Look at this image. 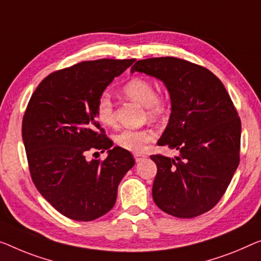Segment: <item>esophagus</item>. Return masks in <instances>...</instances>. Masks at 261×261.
Segmentation results:
<instances>
[{"mask_svg":"<svg viewBox=\"0 0 261 261\" xmlns=\"http://www.w3.org/2000/svg\"><path fill=\"white\" fill-rule=\"evenodd\" d=\"M134 157H135V161L138 163V162H141L142 159L145 158L146 155H145V154H141V153H135V154H134Z\"/></svg>","mask_w":261,"mask_h":261,"instance_id":"34e87169","label":"esophagus"}]
</instances>
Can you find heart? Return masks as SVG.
Here are the masks:
<instances>
[{"instance_id":"1","label":"heart","mask_w":261,"mask_h":261,"mask_svg":"<svg viewBox=\"0 0 261 261\" xmlns=\"http://www.w3.org/2000/svg\"><path fill=\"white\" fill-rule=\"evenodd\" d=\"M122 91L127 98L146 108L150 118H159L165 114L169 108V100L164 95L155 93L152 82L135 77L124 84ZM97 118L104 125H114L115 114L114 104L108 95H102L97 100ZM154 139V132L150 129H126L120 131L115 137V142L119 147L131 152H142L145 146Z\"/></svg>"}]
</instances>
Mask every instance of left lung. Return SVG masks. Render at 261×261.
Masks as SVG:
<instances>
[{
    "label": "left lung",
    "instance_id": "8db88e82",
    "mask_svg": "<svg viewBox=\"0 0 261 261\" xmlns=\"http://www.w3.org/2000/svg\"><path fill=\"white\" fill-rule=\"evenodd\" d=\"M135 71L168 89L171 115L158 145L179 153L151 155L157 165L154 203L177 218L203 215L220 200L239 165L242 123L231 97L215 73L180 58L137 61Z\"/></svg>",
    "mask_w": 261,
    "mask_h": 261
}]
</instances>
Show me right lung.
Masks as SVG:
<instances>
[{
    "instance_id": "add662e5",
    "label": "right lung",
    "mask_w": 261,
    "mask_h": 261,
    "mask_svg": "<svg viewBox=\"0 0 261 261\" xmlns=\"http://www.w3.org/2000/svg\"><path fill=\"white\" fill-rule=\"evenodd\" d=\"M134 62L104 58L58 70L41 82L27 107L22 138L31 179L70 219L91 221L110 211L120 180L135 165L129 151L111 147L96 115L103 91ZM95 149H108V157L87 161Z\"/></svg>"
}]
</instances>
